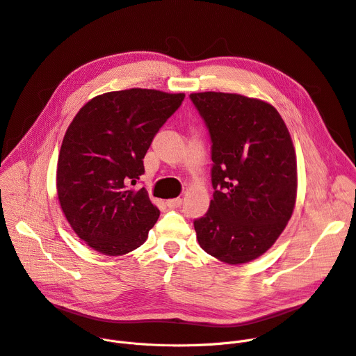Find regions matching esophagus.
Instances as JSON below:
<instances>
[{
    "label": "esophagus",
    "mask_w": 356,
    "mask_h": 356,
    "mask_svg": "<svg viewBox=\"0 0 356 356\" xmlns=\"http://www.w3.org/2000/svg\"><path fill=\"white\" fill-rule=\"evenodd\" d=\"M181 199L180 197H176V199H169L168 202H165V204H168L170 209H177L181 206Z\"/></svg>",
    "instance_id": "34e87169"
}]
</instances>
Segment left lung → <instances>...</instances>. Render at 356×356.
Masks as SVG:
<instances>
[{
    "instance_id": "obj_1",
    "label": "left lung",
    "mask_w": 356,
    "mask_h": 356,
    "mask_svg": "<svg viewBox=\"0 0 356 356\" xmlns=\"http://www.w3.org/2000/svg\"><path fill=\"white\" fill-rule=\"evenodd\" d=\"M211 140L206 215L195 220L200 248L223 264L262 256L286 227L296 202V154L277 110L232 92H192Z\"/></svg>"
}]
</instances>
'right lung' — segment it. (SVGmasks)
I'll list each match as a JSON object with an SVG mask.
<instances>
[{
	"label": "right lung",
	"instance_id": "1",
	"mask_svg": "<svg viewBox=\"0 0 356 356\" xmlns=\"http://www.w3.org/2000/svg\"><path fill=\"white\" fill-rule=\"evenodd\" d=\"M184 94L130 88L100 94L68 126L57 163V195L76 234L107 256L143 245L160 210L145 187L143 159Z\"/></svg>",
	"mask_w": 356,
	"mask_h": 356
}]
</instances>
